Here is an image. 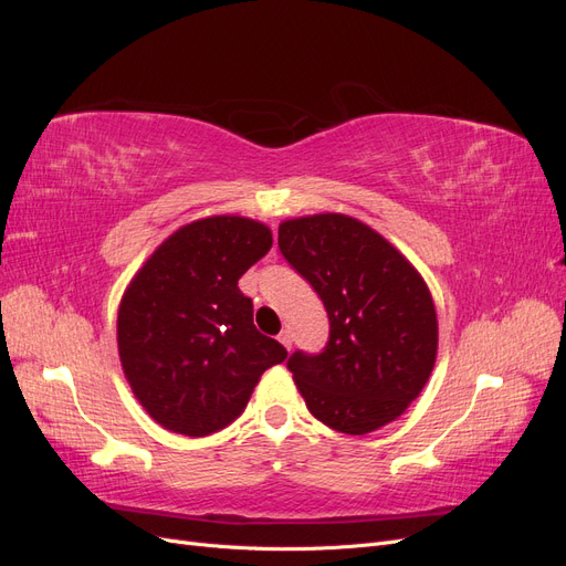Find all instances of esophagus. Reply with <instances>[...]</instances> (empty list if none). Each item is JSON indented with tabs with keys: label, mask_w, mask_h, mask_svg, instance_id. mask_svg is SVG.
<instances>
[{
	"label": "esophagus",
	"mask_w": 566,
	"mask_h": 566,
	"mask_svg": "<svg viewBox=\"0 0 566 566\" xmlns=\"http://www.w3.org/2000/svg\"><path fill=\"white\" fill-rule=\"evenodd\" d=\"M279 342H281V345H283L285 349H290V347H293V335H290V331H283V333L279 335Z\"/></svg>",
	"instance_id": "obj_1"
}]
</instances>
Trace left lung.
Returning <instances> with one entry per match:
<instances>
[{"mask_svg": "<svg viewBox=\"0 0 566 566\" xmlns=\"http://www.w3.org/2000/svg\"><path fill=\"white\" fill-rule=\"evenodd\" d=\"M279 248L331 321L318 354L297 349L287 358L306 408L345 434L397 420L437 358V312L420 273L380 233L345 214L283 221Z\"/></svg>", "mask_w": 566, "mask_h": 566, "instance_id": "1", "label": "left lung"}]
</instances>
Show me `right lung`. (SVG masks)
Wrapping results in <instances>:
<instances>
[{"label":"right lung","mask_w":566,"mask_h":566,"mask_svg":"<svg viewBox=\"0 0 566 566\" xmlns=\"http://www.w3.org/2000/svg\"><path fill=\"white\" fill-rule=\"evenodd\" d=\"M271 248L243 217L200 219L172 233L136 273L119 304L117 349L134 397L186 437L224 430L285 347L252 323L238 279Z\"/></svg>","instance_id":"1"}]
</instances>
